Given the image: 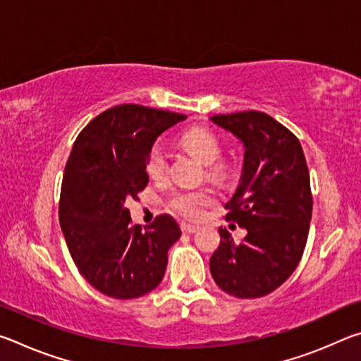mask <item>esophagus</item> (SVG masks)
Listing matches in <instances>:
<instances>
[{"label":"esophagus","instance_id":"1","mask_svg":"<svg viewBox=\"0 0 361 361\" xmlns=\"http://www.w3.org/2000/svg\"><path fill=\"white\" fill-rule=\"evenodd\" d=\"M181 231L185 232V234H194V232L199 231V228H197V226H192V224H188V223H181Z\"/></svg>","mask_w":361,"mask_h":361}]
</instances>
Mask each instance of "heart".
Here are the masks:
<instances>
[{
  "label": "heart",
  "mask_w": 361,
  "mask_h": 361,
  "mask_svg": "<svg viewBox=\"0 0 361 361\" xmlns=\"http://www.w3.org/2000/svg\"><path fill=\"white\" fill-rule=\"evenodd\" d=\"M180 143L188 152L207 166V172L213 178H224L228 175L226 162L219 161L221 143L215 133L205 129H192L181 135ZM146 173L152 180H162L167 172V152L162 145L156 143L146 157ZM213 204V194L209 189H180L169 197V209L176 215L195 219L202 215L205 207Z\"/></svg>",
  "instance_id": "obj_1"
}]
</instances>
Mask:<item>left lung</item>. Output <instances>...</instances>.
<instances>
[{
  "mask_svg": "<svg viewBox=\"0 0 361 361\" xmlns=\"http://www.w3.org/2000/svg\"><path fill=\"white\" fill-rule=\"evenodd\" d=\"M212 122L243 143L240 183L226 219L247 229L234 242L219 228L210 272L235 298H261L279 288L302 258L312 218L309 169L299 140L261 111L218 114Z\"/></svg>",
  "mask_w": 361,
  "mask_h": 361,
  "instance_id": "obj_1",
  "label": "left lung"
}]
</instances>
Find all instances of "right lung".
<instances>
[{"label":"right lung","mask_w":361,"mask_h":361,"mask_svg":"<svg viewBox=\"0 0 361 361\" xmlns=\"http://www.w3.org/2000/svg\"><path fill=\"white\" fill-rule=\"evenodd\" d=\"M185 114L119 105L79 133L65 166L59 219L78 271L116 299L140 298L162 282L178 223L159 215L142 231L124 204L148 185L146 157L156 138Z\"/></svg>","instance_id":"add662e5"}]
</instances>
